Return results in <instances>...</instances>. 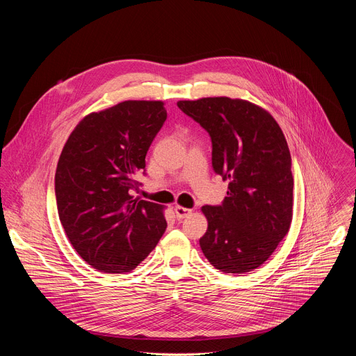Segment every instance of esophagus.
<instances>
[{
	"instance_id": "1",
	"label": "esophagus",
	"mask_w": 356,
	"mask_h": 356,
	"mask_svg": "<svg viewBox=\"0 0 356 356\" xmlns=\"http://www.w3.org/2000/svg\"><path fill=\"white\" fill-rule=\"evenodd\" d=\"M175 214H176L177 220H183V218H187L188 216H191V210L184 209L181 206H176L175 207Z\"/></svg>"
}]
</instances>
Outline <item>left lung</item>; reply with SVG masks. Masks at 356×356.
<instances>
[{
	"mask_svg": "<svg viewBox=\"0 0 356 356\" xmlns=\"http://www.w3.org/2000/svg\"><path fill=\"white\" fill-rule=\"evenodd\" d=\"M177 107L204 128L213 169L229 180L221 206L201 210L209 221L200 246L224 273L259 268L286 236L293 217L291 156L275 118L243 99L209 97Z\"/></svg>",
	"mask_w": 356,
	"mask_h": 356,
	"instance_id": "obj_1",
	"label": "left lung"
}]
</instances>
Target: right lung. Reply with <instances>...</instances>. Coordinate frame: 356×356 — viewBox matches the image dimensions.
Masks as SVG:
<instances>
[{"mask_svg":"<svg viewBox=\"0 0 356 356\" xmlns=\"http://www.w3.org/2000/svg\"><path fill=\"white\" fill-rule=\"evenodd\" d=\"M166 118L162 101H124L84 117L62 150L55 175L59 218L76 252L98 270L135 269L168 227L162 206L131 195Z\"/></svg>","mask_w":356,"mask_h":356,"instance_id":"obj_1","label":"right lung"}]
</instances>
